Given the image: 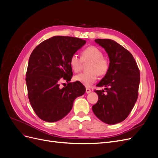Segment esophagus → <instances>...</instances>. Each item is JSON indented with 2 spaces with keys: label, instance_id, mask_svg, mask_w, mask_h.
<instances>
[{
  "label": "esophagus",
  "instance_id": "obj_1",
  "mask_svg": "<svg viewBox=\"0 0 158 158\" xmlns=\"http://www.w3.org/2000/svg\"><path fill=\"white\" fill-rule=\"evenodd\" d=\"M91 92H92V90H91L89 88H85V92H86L87 94H89V93H90Z\"/></svg>",
  "mask_w": 158,
  "mask_h": 158
}]
</instances>
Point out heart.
<instances>
[{
    "instance_id": "1",
    "label": "heart",
    "mask_w": 158,
    "mask_h": 158,
    "mask_svg": "<svg viewBox=\"0 0 158 158\" xmlns=\"http://www.w3.org/2000/svg\"><path fill=\"white\" fill-rule=\"evenodd\" d=\"M103 55V52L94 46L88 47L83 50L81 58L76 54L72 55L69 61L70 65L75 73L81 70L83 63L89 62L87 66L88 71L76 75L74 80L89 87L96 81L98 75H106L109 69L110 63L109 59Z\"/></svg>"
}]
</instances>
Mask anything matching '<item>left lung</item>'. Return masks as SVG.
<instances>
[{
    "label": "left lung",
    "mask_w": 158,
    "mask_h": 158,
    "mask_svg": "<svg viewBox=\"0 0 158 158\" xmlns=\"http://www.w3.org/2000/svg\"><path fill=\"white\" fill-rule=\"evenodd\" d=\"M95 41L108 54L110 66L106 76L96 85L106 87L104 91L95 90L98 101L92 106L99 119L109 125L123 121L136 102L140 74L132 54L116 41L97 39Z\"/></svg>",
    "instance_id": "left-lung-1"
}]
</instances>
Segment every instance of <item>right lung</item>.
<instances>
[{
    "label": "right lung",
    "mask_w": 158,
    "mask_h": 158,
    "mask_svg": "<svg viewBox=\"0 0 158 158\" xmlns=\"http://www.w3.org/2000/svg\"><path fill=\"white\" fill-rule=\"evenodd\" d=\"M85 42L77 37L54 36L32 51L26 75L28 98L43 121L53 123L64 118L71 111L74 99L85 93V87L79 82L63 88L60 83L70 81V59Z\"/></svg>",
    "instance_id": "1"
}]
</instances>
